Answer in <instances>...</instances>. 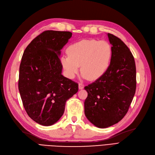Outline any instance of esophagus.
Returning <instances> with one entry per match:
<instances>
[{"label": "esophagus", "instance_id": "obj_1", "mask_svg": "<svg viewBox=\"0 0 155 155\" xmlns=\"http://www.w3.org/2000/svg\"><path fill=\"white\" fill-rule=\"evenodd\" d=\"M84 85L82 83H79V90H81V89H83L84 88Z\"/></svg>", "mask_w": 155, "mask_h": 155}]
</instances>
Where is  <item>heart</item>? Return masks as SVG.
I'll use <instances>...</instances> for the list:
<instances>
[{"instance_id":"b5f03b06","label":"heart","mask_w":155,"mask_h":155,"mask_svg":"<svg viewBox=\"0 0 155 155\" xmlns=\"http://www.w3.org/2000/svg\"><path fill=\"white\" fill-rule=\"evenodd\" d=\"M67 54L61 58V63L68 78H74L80 67L84 78L95 81L109 68L112 49L105 41L83 39L69 46Z\"/></svg>"}]
</instances>
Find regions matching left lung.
Here are the masks:
<instances>
[{"label":"left lung","mask_w":155,"mask_h":155,"mask_svg":"<svg viewBox=\"0 0 155 155\" xmlns=\"http://www.w3.org/2000/svg\"><path fill=\"white\" fill-rule=\"evenodd\" d=\"M112 57L109 68L96 81L85 87V114L99 128H107L122 120L127 112L137 87L133 55L118 37L108 34Z\"/></svg>","instance_id":"8db88e82"}]
</instances>
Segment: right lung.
<instances>
[{
	"label": "right lung",
	"instance_id": "add662e5",
	"mask_svg": "<svg viewBox=\"0 0 155 155\" xmlns=\"http://www.w3.org/2000/svg\"><path fill=\"white\" fill-rule=\"evenodd\" d=\"M72 34L47 30L37 36L23 53L18 91L30 118L42 125L54 124L64 113L66 101L78 84L64 77L59 55Z\"/></svg>",
	"mask_w": 155,
	"mask_h": 155
}]
</instances>
